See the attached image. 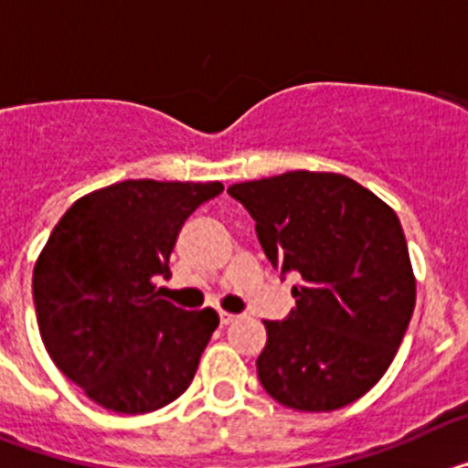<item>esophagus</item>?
Segmentation results:
<instances>
[{
    "label": "esophagus",
    "mask_w": 468,
    "mask_h": 468,
    "mask_svg": "<svg viewBox=\"0 0 468 468\" xmlns=\"http://www.w3.org/2000/svg\"><path fill=\"white\" fill-rule=\"evenodd\" d=\"M237 314H229V312H220V325H229L237 321Z\"/></svg>",
    "instance_id": "1"
}]
</instances>
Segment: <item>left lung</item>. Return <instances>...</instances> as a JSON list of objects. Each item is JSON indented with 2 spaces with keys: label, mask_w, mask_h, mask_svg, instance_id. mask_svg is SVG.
Here are the masks:
<instances>
[{
  "label": "left lung",
  "mask_w": 468,
  "mask_h": 468,
  "mask_svg": "<svg viewBox=\"0 0 468 468\" xmlns=\"http://www.w3.org/2000/svg\"><path fill=\"white\" fill-rule=\"evenodd\" d=\"M295 307L264 321L258 378L285 408L328 412L361 399L394 361L415 309V276L399 218L337 173L292 171L231 185Z\"/></svg>",
  "instance_id": "1"
}]
</instances>
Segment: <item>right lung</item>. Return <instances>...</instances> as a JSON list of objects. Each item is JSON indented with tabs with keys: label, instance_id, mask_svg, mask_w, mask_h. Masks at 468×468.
Returning <instances> with one entry per match:
<instances>
[{
	"label": "right lung",
	"instance_id": "add662e5",
	"mask_svg": "<svg viewBox=\"0 0 468 468\" xmlns=\"http://www.w3.org/2000/svg\"><path fill=\"white\" fill-rule=\"evenodd\" d=\"M222 183L123 180L74 201L32 274L41 340L60 373L90 400L143 415L192 384L220 318L161 300L185 220Z\"/></svg>",
	"mask_w": 468,
	"mask_h": 468
}]
</instances>
